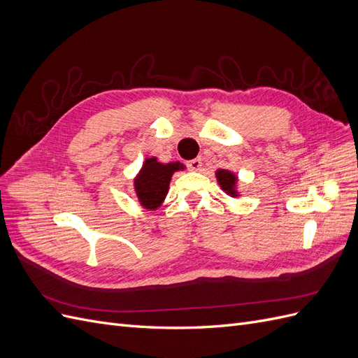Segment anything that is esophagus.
<instances>
[{
	"label": "esophagus",
	"mask_w": 358,
	"mask_h": 358,
	"mask_svg": "<svg viewBox=\"0 0 358 358\" xmlns=\"http://www.w3.org/2000/svg\"><path fill=\"white\" fill-rule=\"evenodd\" d=\"M187 167H188L189 170H192V171L200 170V169H201V158H194V159L188 161V162H187Z\"/></svg>",
	"instance_id": "esophagus-1"
}]
</instances>
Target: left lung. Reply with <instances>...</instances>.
I'll use <instances>...</instances> for the list:
<instances>
[{"instance_id": "left-lung-1", "label": "left lung", "mask_w": 358, "mask_h": 358, "mask_svg": "<svg viewBox=\"0 0 358 358\" xmlns=\"http://www.w3.org/2000/svg\"><path fill=\"white\" fill-rule=\"evenodd\" d=\"M216 179H218L221 188L230 194V196H237V192L234 189L236 187V176L233 175L231 171L229 170H218L216 171Z\"/></svg>"}]
</instances>
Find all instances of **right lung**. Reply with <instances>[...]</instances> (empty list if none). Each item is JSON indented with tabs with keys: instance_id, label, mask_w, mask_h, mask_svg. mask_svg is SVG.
I'll list each match as a JSON object with an SVG mask.
<instances>
[{
	"instance_id": "right-lung-1",
	"label": "right lung",
	"mask_w": 358,
	"mask_h": 358,
	"mask_svg": "<svg viewBox=\"0 0 358 358\" xmlns=\"http://www.w3.org/2000/svg\"><path fill=\"white\" fill-rule=\"evenodd\" d=\"M183 169L180 162L161 164L157 158H148L134 179V188L140 204L146 209L154 210L166 199L171 175Z\"/></svg>"
}]
</instances>
